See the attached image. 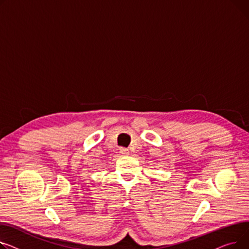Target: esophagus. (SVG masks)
I'll list each match as a JSON object with an SVG mask.
<instances>
[{
	"label": "esophagus",
	"instance_id": "34e87169",
	"mask_svg": "<svg viewBox=\"0 0 249 249\" xmlns=\"http://www.w3.org/2000/svg\"><path fill=\"white\" fill-rule=\"evenodd\" d=\"M121 154L123 156H127L128 155V151L126 149H121Z\"/></svg>",
	"mask_w": 249,
	"mask_h": 249
}]
</instances>
